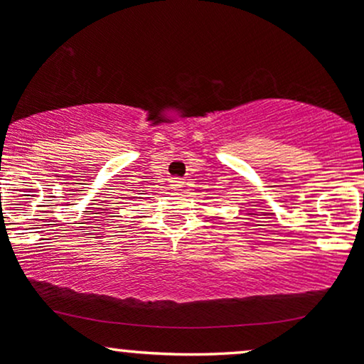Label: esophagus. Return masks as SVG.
Wrapping results in <instances>:
<instances>
[{
  "label": "esophagus",
  "instance_id": "esophagus-1",
  "mask_svg": "<svg viewBox=\"0 0 364 364\" xmlns=\"http://www.w3.org/2000/svg\"><path fill=\"white\" fill-rule=\"evenodd\" d=\"M171 186H173L174 190H179V188L183 186V181L179 178H173V179H171Z\"/></svg>",
  "mask_w": 364,
  "mask_h": 364
}]
</instances>
